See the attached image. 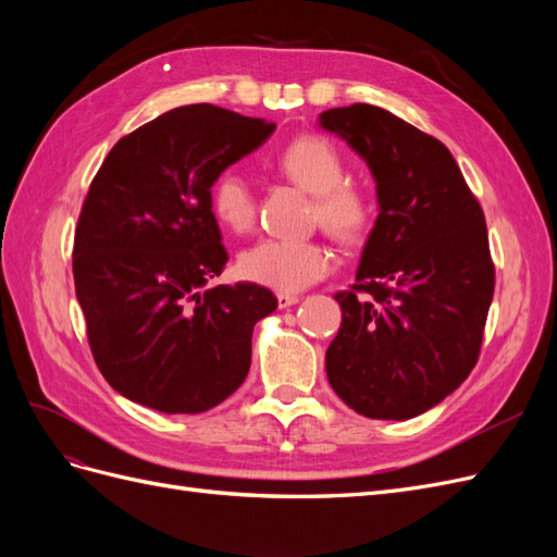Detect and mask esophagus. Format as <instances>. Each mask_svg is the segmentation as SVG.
<instances>
[{"label": "esophagus", "instance_id": "esophagus-1", "mask_svg": "<svg viewBox=\"0 0 557 557\" xmlns=\"http://www.w3.org/2000/svg\"><path fill=\"white\" fill-rule=\"evenodd\" d=\"M276 297H278V309H288V307H293L299 301L297 295H288V293H278Z\"/></svg>", "mask_w": 557, "mask_h": 557}]
</instances>
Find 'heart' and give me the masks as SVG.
Listing matches in <instances>:
<instances>
[{"label": "heart", "mask_w": 557, "mask_h": 557, "mask_svg": "<svg viewBox=\"0 0 557 557\" xmlns=\"http://www.w3.org/2000/svg\"><path fill=\"white\" fill-rule=\"evenodd\" d=\"M276 170L313 195L311 221L344 244L360 242L372 225V199L360 185L344 181L346 162L332 141L320 134H301L276 156ZM211 211L232 232H246L256 223V197L248 181L225 170L211 183ZM334 267L332 248L320 239L267 237L239 256L244 278L278 293H299L327 276Z\"/></svg>", "instance_id": "heart-1"}]
</instances>
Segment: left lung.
Returning <instances> with one entry per match:
<instances>
[{
	"label": "left lung",
	"instance_id": "left-lung-1",
	"mask_svg": "<svg viewBox=\"0 0 557 557\" xmlns=\"http://www.w3.org/2000/svg\"><path fill=\"white\" fill-rule=\"evenodd\" d=\"M320 125L364 158L379 195L356 283L334 295L342 327L327 379L360 416L407 420L479 360L495 293L485 215L450 150L391 111L350 104Z\"/></svg>",
	"mask_w": 557,
	"mask_h": 557
}]
</instances>
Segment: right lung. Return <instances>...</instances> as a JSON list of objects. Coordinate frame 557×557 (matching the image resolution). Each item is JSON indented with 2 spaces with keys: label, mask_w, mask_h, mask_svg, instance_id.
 Masks as SVG:
<instances>
[{
  "label": "right lung",
  "mask_w": 557,
  "mask_h": 557,
  "mask_svg": "<svg viewBox=\"0 0 557 557\" xmlns=\"http://www.w3.org/2000/svg\"><path fill=\"white\" fill-rule=\"evenodd\" d=\"M274 123L213 104L172 109L117 141L74 237L88 344L113 391L162 413H201L250 369L258 320L278 299L256 283L207 288L227 262L211 183Z\"/></svg>",
  "instance_id": "add662e5"
}]
</instances>
